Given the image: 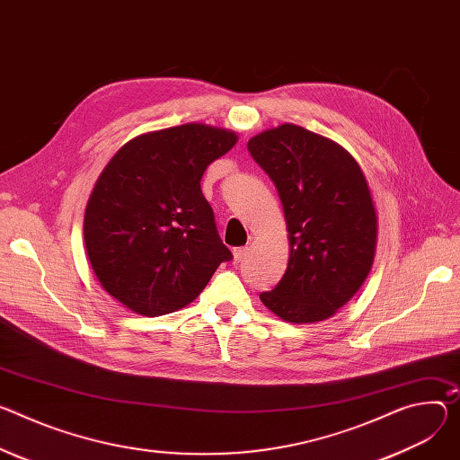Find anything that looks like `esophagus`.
<instances>
[{"mask_svg":"<svg viewBox=\"0 0 460 460\" xmlns=\"http://www.w3.org/2000/svg\"><path fill=\"white\" fill-rule=\"evenodd\" d=\"M245 253H247V247H234L233 249V262L238 264L245 257Z\"/></svg>","mask_w":460,"mask_h":460,"instance_id":"esophagus-1","label":"esophagus"}]
</instances>
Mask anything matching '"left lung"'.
Listing matches in <instances>:
<instances>
[{
  "label": "left lung",
  "mask_w": 460,
  "mask_h": 460,
  "mask_svg": "<svg viewBox=\"0 0 460 460\" xmlns=\"http://www.w3.org/2000/svg\"><path fill=\"white\" fill-rule=\"evenodd\" d=\"M247 148L277 187L289 243L284 277L261 301L286 323L324 321L356 296L376 257L378 215L367 178L341 145L291 122Z\"/></svg>",
  "instance_id": "8db88e82"
}]
</instances>
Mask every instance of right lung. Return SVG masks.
<instances>
[{
  "instance_id": "obj_1",
  "label": "right lung",
  "mask_w": 460,
  "mask_h": 460,
  "mask_svg": "<svg viewBox=\"0 0 460 460\" xmlns=\"http://www.w3.org/2000/svg\"><path fill=\"white\" fill-rule=\"evenodd\" d=\"M238 141L203 122L141 134L101 172L84 213V243L104 291L139 315L190 305L231 261L201 176Z\"/></svg>"
}]
</instances>
